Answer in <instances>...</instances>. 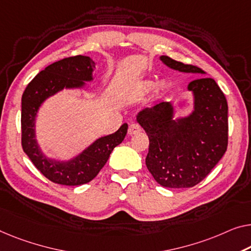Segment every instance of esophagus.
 <instances>
[{"label": "esophagus", "mask_w": 251, "mask_h": 251, "mask_svg": "<svg viewBox=\"0 0 251 251\" xmlns=\"http://www.w3.org/2000/svg\"><path fill=\"white\" fill-rule=\"evenodd\" d=\"M141 132V126L137 124V123H132L128 126V134L129 135H135Z\"/></svg>", "instance_id": "1"}]
</instances>
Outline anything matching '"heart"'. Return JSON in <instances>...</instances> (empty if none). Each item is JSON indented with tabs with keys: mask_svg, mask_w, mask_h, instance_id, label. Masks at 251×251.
Masks as SVG:
<instances>
[{
	"mask_svg": "<svg viewBox=\"0 0 251 251\" xmlns=\"http://www.w3.org/2000/svg\"><path fill=\"white\" fill-rule=\"evenodd\" d=\"M154 85H155L154 81H150V80L144 81V82H142V84H141V90H142V91L147 92V91H150V90H152L153 88H154ZM158 89H159L160 92H164L168 89V83L166 81L160 82Z\"/></svg>",
	"mask_w": 251,
	"mask_h": 251,
	"instance_id": "1",
	"label": "heart"
}]
</instances>
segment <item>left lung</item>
I'll return each mask as SVG.
<instances>
[{"label":"left lung","mask_w":251,"mask_h":251,"mask_svg":"<svg viewBox=\"0 0 251 251\" xmlns=\"http://www.w3.org/2000/svg\"><path fill=\"white\" fill-rule=\"evenodd\" d=\"M171 69L186 73H204L195 65L161 56ZM194 93V111L175 121L170 102L145 108L137 122L149 137L145 163L155 181L167 188H189L211 173L227 148V102L222 90L211 77L188 84Z\"/></svg>","instance_id":"1"}]
</instances>
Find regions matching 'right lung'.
Returning a JSON list of instances; mask_svg holds the SVG:
<instances>
[{
    "label": "right lung",
    "instance_id": "add662e5",
    "mask_svg": "<svg viewBox=\"0 0 251 251\" xmlns=\"http://www.w3.org/2000/svg\"><path fill=\"white\" fill-rule=\"evenodd\" d=\"M95 62L88 56H72L48 65L30 81L21 100V145L37 169L58 185L77 186L91 181L109 159L113 150L121 144L127 133V124L117 132L100 137L70 161L47 159L37 144L35 119L37 111L48 97L64 88H82L92 80Z\"/></svg>",
    "mask_w": 251,
    "mask_h": 251
}]
</instances>
